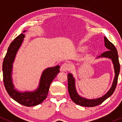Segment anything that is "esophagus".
Returning <instances> with one entry per match:
<instances>
[{"label":"esophagus","mask_w":122,"mask_h":122,"mask_svg":"<svg viewBox=\"0 0 122 122\" xmlns=\"http://www.w3.org/2000/svg\"><path fill=\"white\" fill-rule=\"evenodd\" d=\"M71 68L70 65L67 63H64L61 67V70L62 71H67L69 70Z\"/></svg>","instance_id":"obj_1"}]
</instances>
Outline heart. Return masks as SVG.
Instances as JSON below:
<instances>
[{
    "instance_id": "heart-1",
    "label": "heart",
    "mask_w": 122,
    "mask_h": 122,
    "mask_svg": "<svg viewBox=\"0 0 122 122\" xmlns=\"http://www.w3.org/2000/svg\"><path fill=\"white\" fill-rule=\"evenodd\" d=\"M87 49V47L86 46H82L80 48V51H86V49Z\"/></svg>"
}]
</instances>
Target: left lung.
<instances>
[{
    "instance_id": "1",
    "label": "left lung",
    "mask_w": 122,
    "mask_h": 122,
    "mask_svg": "<svg viewBox=\"0 0 122 122\" xmlns=\"http://www.w3.org/2000/svg\"><path fill=\"white\" fill-rule=\"evenodd\" d=\"M105 40V45L106 48L108 49V51L103 52L101 55V57H108V58L111 59L113 62L114 69H115V76L114 78L113 84L111 87L109 91H108L104 96L102 97L98 98L95 99H87L86 98L81 97L77 94L76 90L75 87V81L74 78H73L71 74L69 73L67 75L68 80V91H69V95L70 98L74 103L80 106L86 107H94L100 105L101 103L105 101L107 98L113 94L116 88L117 83V79L120 72V63L119 61V57L117 55V51L116 48L112 44V42L109 41L106 37H104ZM100 57V56H98Z\"/></svg>"
}]
</instances>
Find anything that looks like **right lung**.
I'll list each match as a JSON object with an SVG mask.
<instances>
[{"label": "right lung", "instance_id": "right-lung-1", "mask_svg": "<svg viewBox=\"0 0 122 122\" xmlns=\"http://www.w3.org/2000/svg\"><path fill=\"white\" fill-rule=\"evenodd\" d=\"M25 31H23L24 33ZM24 36V34H20L11 42L9 46L2 66L3 82L5 88L10 97L25 107H33L40 104L46 99L51 82L60 72V66L48 68L44 70L41 78L40 86L34 92L23 93L15 90L11 77L13 62Z\"/></svg>", "mask_w": 122, "mask_h": 122}]
</instances>
